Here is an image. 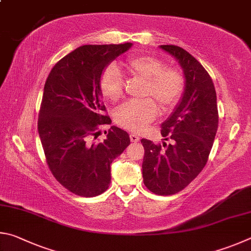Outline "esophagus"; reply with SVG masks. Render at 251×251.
I'll return each instance as SVG.
<instances>
[{
	"label": "esophagus",
	"mask_w": 251,
	"mask_h": 251,
	"mask_svg": "<svg viewBox=\"0 0 251 251\" xmlns=\"http://www.w3.org/2000/svg\"><path fill=\"white\" fill-rule=\"evenodd\" d=\"M130 140H131V142L137 143V142L140 141V137H139L138 134H135V133H131L130 134Z\"/></svg>",
	"instance_id": "obj_1"
}]
</instances>
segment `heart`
Masks as SVG:
<instances>
[{
  "label": "heart",
  "instance_id": "heart-1",
  "mask_svg": "<svg viewBox=\"0 0 251 251\" xmlns=\"http://www.w3.org/2000/svg\"><path fill=\"white\" fill-rule=\"evenodd\" d=\"M128 76L142 82L140 101L126 102L117 109L114 121L126 130L140 131L157 116L159 105L162 111H170L178 102L184 91V80L181 70L173 66H164L161 59L150 55H135L123 64ZM99 88L101 94L112 102H118L123 97L125 80L114 65H109L100 75Z\"/></svg>",
  "mask_w": 251,
  "mask_h": 251
}]
</instances>
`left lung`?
I'll list each match as a JSON object with an SVG mask.
<instances>
[{"label": "left lung", "mask_w": 251, "mask_h": 251, "mask_svg": "<svg viewBox=\"0 0 251 251\" xmlns=\"http://www.w3.org/2000/svg\"><path fill=\"white\" fill-rule=\"evenodd\" d=\"M178 60L185 75L182 101L161 134L173 144H154L142 139L143 183L156 195H173L184 190L208 161L218 128L216 90L209 74L190 52L175 45H161Z\"/></svg>", "instance_id": "8db88e82"}]
</instances>
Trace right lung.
I'll return each mask as SVG.
<instances>
[{"mask_svg": "<svg viewBox=\"0 0 251 251\" xmlns=\"http://www.w3.org/2000/svg\"><path fill=\"white\" fill-rule=\"evenodd\" d=\"M132 44L83 45L69 52L48 75L38 114V133L51 174L78 196L108 190L110 164L130 144L125 130L111 126L95 142L101 126L110 125L99 88L100 75Z\"/></svg>", "mask_w": 251, "mask_h": 251, "instance_id": "right-lung-1", "label": "right lung"}]
</instances>
